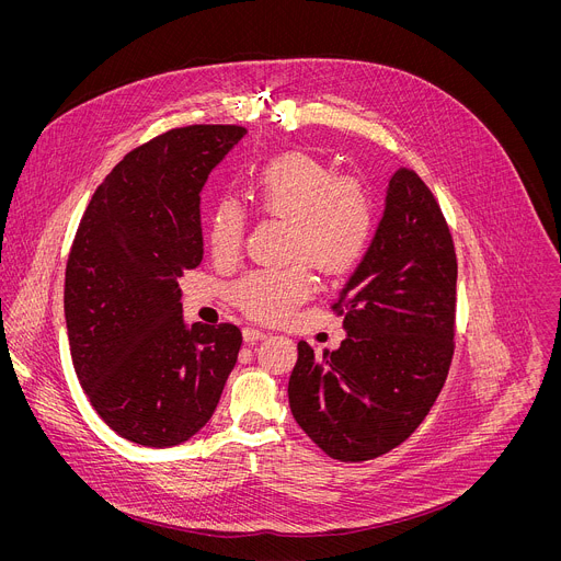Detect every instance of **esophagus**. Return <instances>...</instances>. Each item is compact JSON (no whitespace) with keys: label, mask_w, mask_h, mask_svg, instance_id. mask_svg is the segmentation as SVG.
I'll use <instances>...</instances> for the list:
<instances>
[{"label":"esophagus","mask_w":561,"mask_h":561,"mask_svg":"<svg viewBox=\"0 0 561 561\" xmlns=\"http://www.w3.org/2000/svg\"><path fill=\"white\" fill-rule=\"evenodd\" d=\"M264 337H268V331H264V329H255V327L244 329V340L247 342H257V340H264Z\"/></svg>","instance_id":"esophagus-1"}]
</instances>
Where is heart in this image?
Returning a JSON list of instances; mask_svg holds the SVG:
<instances>
[{
	"label": "heart",
	"instance_id": "obj_1",
	"mask_svg": "<svg viewBox=\"0 0 561 561\" xmlns=\"http://www.w3.org/2000/svg\"><path fill=\"white\" fill-rule=\"evenodd\" d=\"M247 193L266 217L288 221V253L304 255L327 275L348 271L373 234V204L366 188L335 173L306 152H284L251 171ZM247 213L234 199H219L206 219L210 251L217 260L239 253ZM312 290L304 264L257 268L232 286V299L251 317L275 322Z\"/></svg>",
	"mask_w": 561,
	"mask_h": 561
}]
</instances>
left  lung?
<instances>
[{
    "label": "left lung",
    "instance_id": "8db88e82",
    "mask_svg": "<svg viewBox=\"0 0 561 561\" xmlns=\"http://www.w3.org/2000/svg\"><path fill=\"white\" fill-rule=\"evenodd\" d=\"M457 257L428 186L399 169L373 242L333 304L346 340L319 357L297 344L293 417L327 455L366 461L409 439L446 381Z\"/></svg>",
    "mask_w": 561,
    "mask_h": 561
}]
</instances>
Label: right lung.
Returning <instances> with one entry per match:
<instances>
[{"instance_id":"1","label":"right lung","mask_w":561,"mask_h":561,"mask_svg":"<svg viewBox=\"0 0 561 561\" xmlns=\"http://www.w3.org/2000/svg\"><path fill=\"white\" fill-rule=\"evenodd\" d=\"M247 135L175 128L98 186L66 264L64 314L79 383L124 439L169 448L213 417L242 346L234 324H186L180 277L204 257L199 193Z\"/></svg>"}]
</instances>
